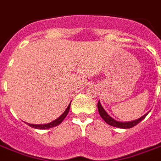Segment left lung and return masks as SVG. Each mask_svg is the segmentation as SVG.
Here are the masks:
<instances>
[{
  "label": "left lung",
  "instance_id": "1",
  "mask_svg": "<svg viewBox=\"0 0 161 161\" xmlns=\"http://www.w3.org/2000/svg\"><path fill=\"white\" fill-rule=\"evenodd\" d=\"M98 113H99V114L102 117L104 121H105L107 124H108L111 126H114V127H117V128H121V129H130V128L134 127L135 125H137L140 122H141L144 119H145L147 114L150 112H148L147 114H145V115H143L142 117L139 118L138 119L133 120V121H130V122H119V121H116L115 119H114L112 117H110L109 115L108 114L106 111L104 110L102 105H101V103H99V101L98 102Z\"/></svg>",
  "mask_w": 161,
  "mask_h": 161
}]
</instances>
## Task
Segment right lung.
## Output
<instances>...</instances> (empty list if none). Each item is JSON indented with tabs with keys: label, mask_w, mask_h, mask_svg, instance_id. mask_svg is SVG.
Segmentation results:
<instances>
[{
	"label": "right lung",
	"mask_w": 161,
	"mask_h": 161,
	"mask_svg": "<svg viewBox=\"0 0 161 161\" xmlns=\"http://www.w3.org/2000/svg\"><path fill=\"white\" fill-rule=\"evenodd\" d=\"M71 103H69V105L68 106V108H66V110L63 112V114L62 115H60V117H58L57 119L53 120V122L48 123V124H44V125H32V124H28L27 125L31 127L34 128V129H38V130H47V129H50V128L55 127L57 125H60L61 123L63 122V120L65 119V117L68 115V111H69V108H70Z\"/></svg>",
	"instance_id": "obj_1"
}]
</instances>
